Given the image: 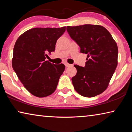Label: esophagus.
I'll return each instance as SVG.
<instances>
[{
  "label": "esophagus",
  "mask_w": 132,
  "mask_h": 132,
  "mask_svg": "<svg viewBox=\"0 0 132 132\" xmlns=\"http://www.w3.org/2000/svg\"><path fill=\"white\" fill-rule=\"evenodd\" d=\"M65 66H66V67H69V66H72L71 65V64H69V63H65Z\"/></svg>",
  "instance_id": "34e87169"
}]
</instances>
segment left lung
Listing matches in <instances>:
<instances>
[{"instance_id":"left-lung-1","label":"left lung","mask_w":132,"mask_h":132,"mask_svg":"<svg viewBox=\"0 0 132 132\" xmlns=\"http://www.w3.org/2000/svg\"><path fill=\"white\" fill-rule=\"evenodd\" d=\"M79 45L80 52L87 54L84 67L77 64L71 81L75 90L83 97H93L103 93L118 65L117 44L103 26L92 24L66 27Z\"/></svg>"}]
</instances>
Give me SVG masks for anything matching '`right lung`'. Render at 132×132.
<instances>
[{
  "label": "right lung",
  "instance_id": "right-lung-1",
  "mask_svg": "<svg viewBox=\"0 0 132 132\" xmlns=\"http://www.w3.org/2000/svg\"><path fill=\"white\" fill-rule=\"evenodd\" d=\"M66 30L61 28H34L24 32L15 42L13 70L27 90L35 97H47L54 92L65 66L45 59L53 52L57 39Z\"/></svg>",
  "mask_w": 132,
  "mask_h": 132
}]
</instances>
